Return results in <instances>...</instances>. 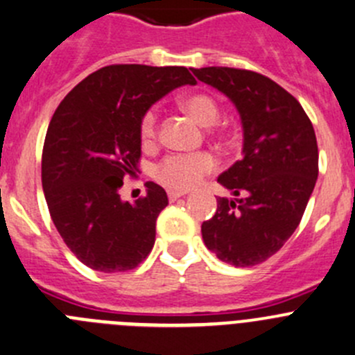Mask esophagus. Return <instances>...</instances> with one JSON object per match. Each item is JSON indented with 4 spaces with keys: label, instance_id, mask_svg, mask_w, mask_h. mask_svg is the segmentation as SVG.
I'll use <instances>...</instances> for the list:
<instances>
[{
    "label": "esophagus",
    "instance_id": "esophagus-1",
    "mask_svg": "<svg viewBox=\"0 0 355 355\" xmlns=\"http://www.w3.org/2000/svg\"><path fill=\"white\" fill-rule=\"evenodd\" d=\"M184 196H187L185 191H168V199L170 201H177L178 198H184Z\"/></svg>",
    "mask_w": 355,
    "mask_h": 355
}]
</instances>
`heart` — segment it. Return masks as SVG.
Returning <instances> with one entry per match:
<instances>
[{
	"instance_id": "1",
	"label": "heart",
	"mask_w": 355,
	"mask_h": 355,
	"mask_svg": "<svg viewBox=\"0 0 355 355\" xmlns=\"http://www.w3.org/2000/svg\"><path fill=\"white\" fill-rule=\"evenodd\" d=\"M182 111L187 112L201 126H211L218 119V104L206 94H191L180 98ZM157 119L156 112L147 111L140 121V137L146 146L156 139ZM215 168V157L208 153L194 156H170L157 166L156 178L166 187L175 191H187L194 187L199 178Z\"/></svg>"
}]
</instances>
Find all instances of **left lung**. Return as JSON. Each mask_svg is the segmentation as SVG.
Wrapping results in <instances>:
<instances>
[{"mask_svg": "<svg viewBox=\"0 0 355 355\" xmlns=\"http://www.w3.org/2000/svg\"><path fill=\"white\" fill-rule=\"evenodd\" d=\"M192 72L232 102L243 126V157L218 177L234 198L216 199L202 241L225 263L251 267L279 251L304 216L319 173L314 126L293 95L258 72Z\"/></svg>", "mask_w": 355, "mask_h": 355, "instance_id": "1", "label": "left lung"}]
</instances>
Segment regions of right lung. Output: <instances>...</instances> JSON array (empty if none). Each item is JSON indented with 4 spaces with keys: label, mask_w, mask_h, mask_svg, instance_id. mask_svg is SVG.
<instances>
[{
    "label": "right lung",
    "mask_w": 355,
    "mask_h": 355,
    "mask_svg": "<svg viewBox=\"0 0 355 355\" xmlns=\"http://www.w3.org/2000/svg\"><path fill=\"white\" fill-rule=\"evenodd\" d=\"M196 85L185 67L107 65L60 102L48 126L41 180L51 220L79 261L98 272H125L150 253L166 208L161 185L123 201V180L140 159V121L159 98Z\"/></svg>",
    "instance_id": "add662e5"
}]
</instances>
